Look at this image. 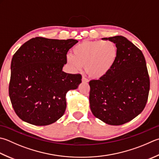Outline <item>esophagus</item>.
Returning a JSON list of instances; mask_svg holds the SVG:
<instances>
[{"label":"esophagus","instance_id":"obj_1","mask_svg":"<svg viewBox=\"0 0 159 159\" xmlns=\"http://www.w3.org/2000/svg\"><path fill=\"white\" fill-rule=\"evenodd\" d=\"M89 81V80L86 79V78L85 77H83L82 78V82L83 83H88Z\"/></svg>","mask_w":159,"mask_h":159}]
</instances>
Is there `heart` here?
Here are the masks:
<instances>
[{"instance_id": "obj_1", "label": "heart", "mask_w": 159, "mask_h": 159, "mask_svg": "<svg viewBox=\"0 0 159 159\" xmlns=\"http://www.w3.org/2000/svg\"><path fill=\"white\" fill-rule=\"evenodd\" d=\"M119 57L117 45L111 40H86L73 49V54L66 56L67 63L74 71L85 67L88 75L94 79L105 76L112 70Z\"/></svg>"}]
</instances>
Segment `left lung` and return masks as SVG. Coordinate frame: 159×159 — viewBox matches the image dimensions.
Here are the masks:
<instances>
[{
	"instance_id": "1",
	"label": "left lung",
	"mask_w": 159,
	"mask_h": 159,
	"mask_svg": "<svg viewBox=\"0 0 159 159\" xmlns=\"http://www.w3.org/2000/svg\"><path fill=\"white\" fill-rule=\"evenodd\" d=\"M102 39L117 45L119 57L107 75L89 81V106L94 116L102 122L120 125L143 110L150 78L143 54L131 41L122 36Z\"/></svg>"
}]
</instances>
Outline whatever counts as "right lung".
<instances>
[{"mask_svg": "<svg viewBox=\"0 0 159 159\" xmlns=\"http://www.w3.org/2000/svg\"><path fill=\"white\" fill-rule=\"evenodd\" d=\"M79 42L36 37L13 56L9 95L17 116L37 126L48 125L63 116L66 94L81 83L80 74L65 73L68 50Z\"/></svg>", "mask_w": 159, "mask_h": 159, "instance_id": "obj_1", "label": "right lung"}]
</instances>
